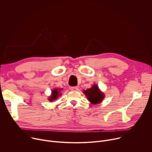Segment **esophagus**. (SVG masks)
<instances>
[{
  "mask_svg": "<svg viewBox=\"0 0 152 152\" xmlns=\"http://www.w3.org/2000/svg\"><path fill=\"white\" fill-rule=\"evenodd\" d=\"M71 91H78V88L76 86H73L71 88Z\"/></svg>",
  "mask_w": 152,
  "mask_h": 152,
  "instance_id": "esophagus-1",
  "label": "esophagus"
}]
</instances>
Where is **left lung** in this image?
<instances>
[{
    "mask_svg": "<svg viewBox=\"0 0 152 152\" xmlns=\"http://www.w3.org/2000/svg\"><path fill=\"white\" fill-rule=\"evenodd\" d=\"M83 93L85 94L89 102L93 104L102 103L104 98V93L99 89L96 85H94L91 88L84 91Z\"/></svg>",
    "mask_w": 152,
    "mask_h": 152,
    "instance_id": "1",
    "label": "left lung"
}]
</instances>
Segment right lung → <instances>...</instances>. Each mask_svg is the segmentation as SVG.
<instances>
[{
  "label": "right lung",
  "instance_id": "add662e5",
  "mask_svg": "<svg viewBox=\"0 0 152 152\" xmlns=\"http://www.w3.org/2000/svg\"><path fill=\"white\" fill-rule=\"evenodd\" d=\"M63 90L62 89H58V88H56V89H54L53 91H52V94H51V95H50L48 99L49 102H53L54 100H56L59 96L61 95V94L60 93V91Z\"/></svg>",
  "mask_w": 152,
  "mask_h": 152
}]
</instances>
